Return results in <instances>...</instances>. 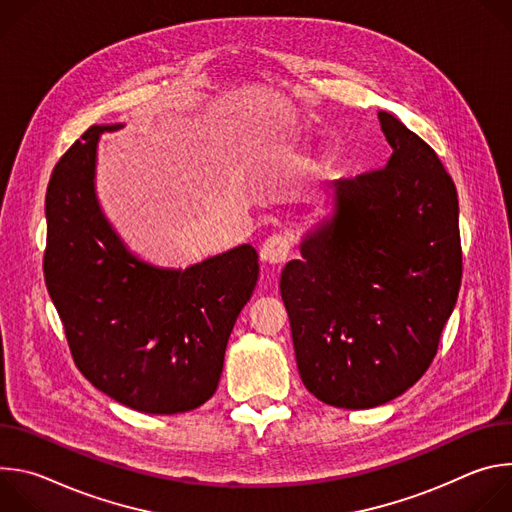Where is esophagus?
Segmentation results:
<instances>
[{
  "label": "esophagus",
  "instance_id": "esophagus-1",
  "mask_svg": "<svg viewBox=\"0 0 512 512\" xmlns=\"http://www.w3.org/2000/svg\"><path fill=\"white\" fill-rule=\"evenodd\" d=\"M294 251V239L289 233H273L267 237V241L261 245V259L265 263H283Z\"/></svg>",
  "mask_w": 512,
  "mask_h": 512
}]
</instances>
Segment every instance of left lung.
Masks as SVG:
<instances>
[{"mask_svg":"<svg viewBox=\"0 0 512 512\" xmlns=\"http://www.w3.org/2000/svg\"><path fill=\"white\" fill-rule=\"evenodd\" d=\"M379 121L391 160L330 182L328 214L279 285L306 389L344 409L383 405L423 377L462 283L452 176L397 117Z\"/></svg>","mask_w":512,"mask_h":512,"instance_id":"obj_1","label":"left lung"}]
</instances>
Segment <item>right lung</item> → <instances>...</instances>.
Wrapping results in <instances>:
<instances>
[{"mask_svg":"<svg viewBox=\"0 0 512 512\" xmlns=\"http://www.w3.org/2000/svg\"><path fill=\"white\" fill-rule=\"evenodd\" d=\"M93 125L58 160L46 190L44 279L77 369L135 411L172 415L208 401L259 275L241 245L184 271L135 259L97 204Z\"/></svg>","mask_w":512,"mask_h":512,"instance_id":"1","label":"right lung"}]
</instances>
